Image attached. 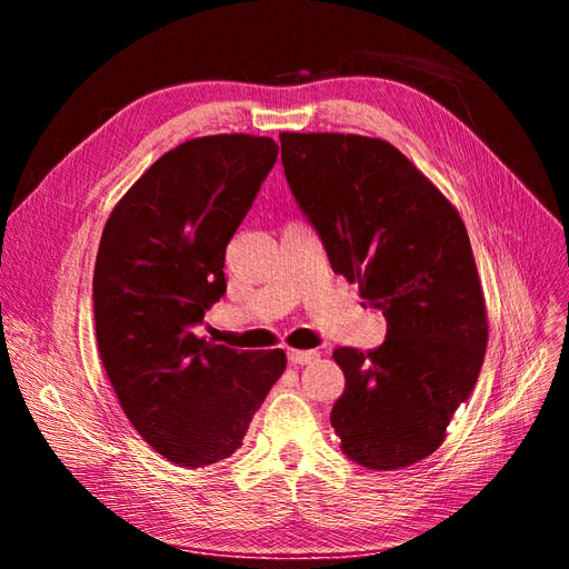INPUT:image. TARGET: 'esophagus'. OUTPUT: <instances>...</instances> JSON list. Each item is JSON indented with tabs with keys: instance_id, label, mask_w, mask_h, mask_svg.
I'll use <instances>...</instances> for the list:
<instances>
[{
	"instance_id": "esophagus-1",
	"label": "esophagus",
	"mask_w": 569,
	"mask_h": 569,
	"mask_svg": "<svg viewBox=\"0 0 569 569\" xmlns=\"http://www.w3.org/2000/svg\"><path fill=\"white\" fill-rule=\"evenodd\" d=\"M319 359V352L317 350H290L288 352V361L292 366H305V363H311Z\"/></svg>"
}]
</instances>
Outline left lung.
<instances>
[{"label": "left lung", "instance_id": "obj_1", "mask_svg": "<svg viewBox=\"0 0 569 569\" xmlns=\"http://www.w3.org/2000/svg\"><path fill=\"white\" fill-rule=\"evenodd\" d=\"M279 139L290 193L333 271L388 321L378 350L333 352L345 373L331 411L340 449L369 470L418 463L445 442L485 361L487 311L466 227L388 141Z\"/></svg>", "mask_w": 569, "mask_h": 569}]
</instances>
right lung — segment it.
Masks as SVG:
<instances>
[{"label":"right lung","mask_w":569,"mask_h":569,"mask_svg":"<svg viewBox=\"0 0 569 569\" xmlns=\"http://www.w3.org/2000/svg\"><path fill=\"white\" fill-rule=\"evenodd\" d=\"M277 156L269 137L179 143L122 196L101 236L94 323L103 369L137 432L184 468L241 447L286 369L283 350L238 352L193 333L227 292V246Z\"/></svg>","instance_id":"add662e5"}]
</instances>
